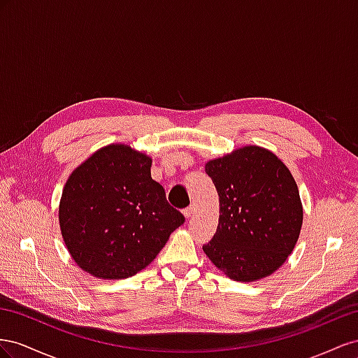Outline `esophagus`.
<instances>
[{
	"label": "esophagus",
	"mask_w": 358,
	"mask_h": 358,
	"mask_svg": "<svg viewBox=\"0 0 358 358\" xmlns=\"http://www.w3.org/2000/svg\"><path fill=\"white\" fill-rule=\"evenodd\" d=\"M193 211H195V210H193V207H189V208H186L185 211H182V214H185V217H190L192 216V214H193Z\"/></svg>",
	"instance_id": "34e87169"
}]
</instances>
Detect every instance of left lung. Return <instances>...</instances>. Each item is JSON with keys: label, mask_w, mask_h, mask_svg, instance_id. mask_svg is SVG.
I'll return each instance as SVG.
<instances>
[{"label": "left lung", "mask_w": 358, "mask_h": 358, "mask_svg": "<svg viewBox=\"0 0 358 358\" xmlns=\"http://www.w3.org/2000/svg\"><path fill=\"white\" fill-rule=\"evenodd\" d=\"M219 195V224L203 253L237 282H255L279 270L303 224L297 182L267 148L246 145L206 163Z\"/></svg>", "instance_id": "1"}]
</instances>
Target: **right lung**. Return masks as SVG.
Here are the masks:
<instances>
[{
    "label": "right lung",
    "instance_id": "1",
    "mask_svg": "<svg viewBox=\"0 0 358 358\" xmlns=\"http://www.w3.org/2000/svg\"><path fill=\"white\" fill-rule=\"evenodd\" d=\"M152 159L126 144L94 151L71 171L58 220L70 257L97 279H126L144 270L185 223L151 178Z\"/></svg>",
    "mask_w": 358,
    "mask_h": 358
}]
</instances>
